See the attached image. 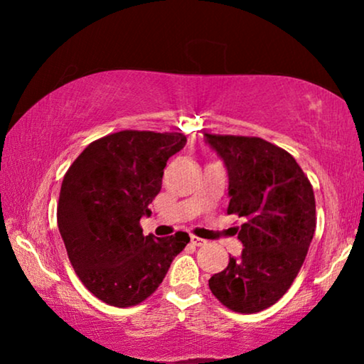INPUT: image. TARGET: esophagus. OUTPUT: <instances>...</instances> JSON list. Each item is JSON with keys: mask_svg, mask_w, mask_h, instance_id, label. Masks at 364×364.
<instances>
[{"mask_svg": "<svg viewBox=\"0 0 364 364\" xmlns=\"http://www.w3.org/2000/svg\"><path fill=\"white\" fill-rule=\"evenodd\" d=\"M191 243L192 245H196V247H202V245H205V240H203V238H198V237H196V235H192L191 237Z\"/></svg>", "mask_w": 364, "mask_h": 364, "instance_id": "obj_1", "label": "esophagus"}]
</instances>
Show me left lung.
I'll list each match as a JSON object with an SVG mask.
<instances>
[{
	"instance_id": "obj_1",
	"label": "left lung",
	"mask_w": 364,
	"mask_h": 364,
	"mask_svg": "<svg viewBox=\"0 0 364 364\" xmlns=\"http://www.w3.org/2000/svg\"><path fill=\"white\" fill-rule=\"evenodd\" d=\"M228 173L227 213L243 250L208 287L218 301L237 313H257L285 295L305 262L316 227L315 193L287 151L260 137L203 134Z\"/></svg>"
}]
</instances>
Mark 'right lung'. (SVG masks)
Masks as SVG:
<instances>
[{
	"label": "right lung",
	"mask_w": 364,
	"mask_h": 364,
	"mask_svg": "<svg viewBox=\"0 0 364 364\" xmlns=\"http://www.w3.org/2000/svg\"><path fill=\"white\" fill-rule=\"evenodd\" d=\"M181 132L121 131L84 149L63 178L58 227L69 262L99 300L126 308L151 296L191 237H144L139 225L162 187Z\"/></svg>",
	"instance_id": "right-lung-1"
}]
</instances>
